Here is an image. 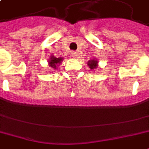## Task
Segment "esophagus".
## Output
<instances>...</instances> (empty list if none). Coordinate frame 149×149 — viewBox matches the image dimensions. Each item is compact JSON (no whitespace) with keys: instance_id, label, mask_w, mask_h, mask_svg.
Listing matches in <instances>:
<instances>
[{"instance_id":"34e87169","label":"esophagus","mask_w":149,"mask_h":149,"mask_svg":"<svg viewBox=\"0 0 149 149\" xmlns=\"http://www.w3.org/2000/svg\"><path fill=\"white\" fill-rule=\"evenodd\" d=\"M71 56H72L73 58H76V57H77V53L74 52V51H72V52H71Z\"/></svg>"}]
</instances>
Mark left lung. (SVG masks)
<instances>
[{
    "label": "left lung",
    "mask_w": 149,
    "mask_h": 149,
    "mask_svg": "<svg viewBox=\"0 0 149 149\" xmlns=\"http://www.w3.org/2000/svg\"><path fill=\"white\" fill-rule=\"evenodd\" d=\"M98 63H99V61H98L97 58H92V59L88 61L87 65L89 66V68L91 70H95L98 68Z\"/></svg>",
    "instance_id": "left-lung-1"
}]
</instances>
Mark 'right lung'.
<instances>
[{
    "label": "right lung",
    "instance_id": "obj_1",
    "mask_svg": "<svg viewBox=\"0 0 149 149\" xmlns=\"http://www.w3.org/2000/svg\"><path fill=\"white\" fill-rule=\"evenodd\" d=\"M63 60V58L59 57V58H56L54 55L50 56L49 60V67H51L53 70H56L58 69V66H59V64L62 63V61Z\"/></svg>",
    "mask_w": 149,
    "mask_h": 149
}]
</instances>
